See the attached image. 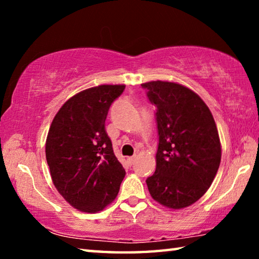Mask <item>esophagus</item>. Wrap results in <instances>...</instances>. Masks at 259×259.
Masks as SVG:
<instances>
[{"instance_id": "1", "label": "esophagus", "mask_w": 259, "mask_h": 259, "mask_svg": "<svg viewBox=\"0 0 259 259\" xmlns=\"http://www.w3.org/2000/svg\"><path fill=\"white\" fill-rule=\"evenodd\" d=\"M128 162H129V164H131L133 165L135 162H136V156H131V157H129L128 159Z\"/></svg>"}]
</instances>
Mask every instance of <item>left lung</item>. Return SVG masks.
Masks as SVG:
<instances>
[{"label":"left lung","instance_id":"obj_1","mask_svg":"<svg viewBox=\"0 0 259 259\" xmlns=\"http://www.w3.org/2000/svg\"><path fill=\"white\" fill-rule=\"evenodd\" d=\"M156 107L159 147L156 169L146 179L156 202L177 210L196 202L221 164V140L213 116L199 95L179 83L142 84Z\"/></svg>","mask_w":259,"mask_h":259}]
</instances>
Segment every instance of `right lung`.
<instances>
[{
  "mask_svg": "<svg viewBox=\"0 0 259 259\" xmlns=\"http://www.w3.org/2000/svg\"><path fill=\"white\" fill-rule=\"evenodd\" d=\"M124 84L89 88L69 98L52 120L46 157L57 191L83 212H98L115 200L125 170L105 130L112 103Z\"/></svg>",
  "mask_w": 259,
  "mask_h": 259,
  "instance_id": "add662e5",
  "label": "right lung"
}]
</instances>
